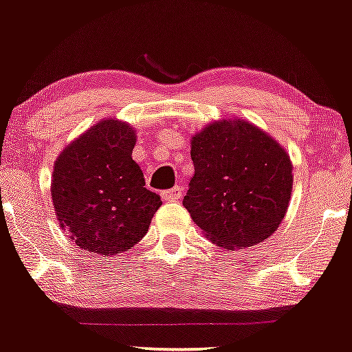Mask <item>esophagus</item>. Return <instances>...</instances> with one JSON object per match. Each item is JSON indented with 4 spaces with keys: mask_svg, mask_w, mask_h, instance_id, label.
Instances as JSON below:
<instances>
[{
    "mask_svg": "<svg viewBox=\"0 0 352 352\" xmlns=\"http://www.w3.org/2000/svg\"><path fill=\"white\" fill-rule=\"evenodd\" d=\"M182 195H184V188L179 187V185H175V187H173V188L165 190V192H162V199L167 200V201L180 200Z\"/></svg>",
    "mask_w": 352,
    "mask_h": 352,
    "instance_id": "esophagus-1",
    "label": "esophagus"
}]
</instances>
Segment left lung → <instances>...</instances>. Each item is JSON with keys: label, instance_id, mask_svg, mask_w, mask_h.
Listing matches in <instances>:
<instances>
[{"label": "left lung", "instance_id": "left-lung-1", "mask_svg": "<svg viewBox=\"0 0 352 352\" xmlns=\"http://www.w3.org/2000/svg\"><path fill=\"white\" fill-rule=\"evenodd\" d=\"M193 173L184 207L213 243L241 250L280 227L293 188L285 148L240 119L221 120L192 139Z\"/></svg>", "mask_w": 352, "mask_h": 352}]
</instances>
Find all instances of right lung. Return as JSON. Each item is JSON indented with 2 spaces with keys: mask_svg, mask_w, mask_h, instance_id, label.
I'll use <instances>...</instances> for the list:
<instances>
[{
  "mask_svg": "<svg viewBox=\"0 0 352 352\" xmlns=\"http://www.w3.org/2000/svg\"><path fill=\"white\" fill-rule=\"evenodd\" d=\"M131 125L107 119L64 148L52 175V201L60 227L86 252L116 254L142 240L160 195L145 188L132 151Z\"/></svg>",
  "mask_w": 352,
  "mask_h": 352,
  "instance_id": "obj_1",
  "label": "right lung"
}]
</instances>
